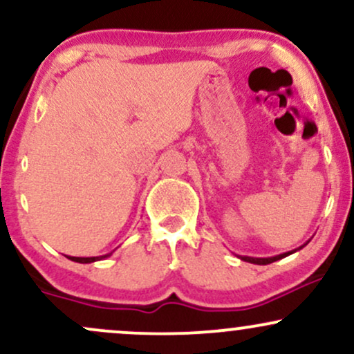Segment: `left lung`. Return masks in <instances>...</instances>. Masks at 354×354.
Wrapping results in <instances>:
<instances>
[{
	"label": "left lung",
	"mask_w": 354,
	"mask_h": 354,
	"mask_svg": "<svg viewBox=\"0 0 354 354\" xmlns=\"http://www.w3.org/2000/svg\"><path fill=\"white\" fill-rule=\"evenodd\" d=\"M308 243H310V239H308V241L304 243V245H301V246H299V248H296V250L286 251V253L276 254V256H270V258H253V256H239V259H243V261H246V263H253V265H270V263H273V261H278V259H283V258H286V256H290V254L296 253V251L303 250V248L306 246Z\"/></svg>",
	"instance_id": "obj_1"
}]
</instances>
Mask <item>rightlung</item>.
Returning a JSON list of instances; mask_svg holds the SVG:
<instances>
[{"instance_id": "add662e5", "label": "right lung", "mask_w": 354, "mask_h": 354, "mask_svg": "<svg viewBox=\"0 0 354 354\" xmlns=\"http://www.w3.org/2000/svg\"><path fill=\"white\" fill-rule=\"evenodd\" d=\"M111 254H113V251H111V253L101 254V256H86V258H84V256H66V258L71 259V261H75V263H83V265H88V263L101 261V259L109 258V256H111Z\"/></svg>"}]
</instances>
